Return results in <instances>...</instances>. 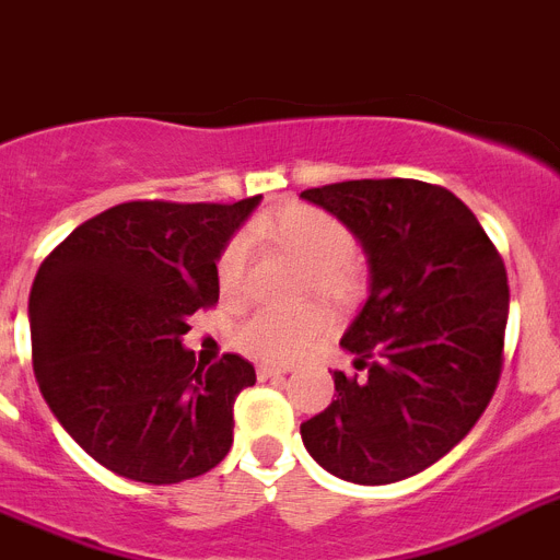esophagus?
<instances>
[{"label": "esophagus", "mask_w": 560, "mask_h": 560, "mask_svg": "<svg viewBox=\"0 0 560 560\" xmlns=\"http://www.w3.org/2000/svg\"><path fill=\"white\" fill-rule=\"evenodd\" d=\"M258 378H261V382H267V378H281V375L288 373V370H281V368H270V364H258Z\"/></svg>", "instance_id": "34e87169"}]
</instances>
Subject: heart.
<instances>
[{
	"label": "heart",
	"mask_w": 560,
	"mask_h": 560,
	"mask_svg": "<svg viewBox=\"0 0 560 560\" xmlns=\"http://www.w3.org/2000/svg\"><path fill=\"white\" fill-rule=\"evenodd\" d=\"M253 236L265 238L307 267L310 288L324 299L345 302L359 290L352 238L332 215L295 205L258 222ZM247 261H250V244L244 236H236L215 261V279L224 299H236L242 293ZM324 330H327V316L318 307H299L288 313L258 310L236 327V345L256 359L288 361L307 350Z\"/></svg>",
	"instance_id": "1"
}]
</instances>
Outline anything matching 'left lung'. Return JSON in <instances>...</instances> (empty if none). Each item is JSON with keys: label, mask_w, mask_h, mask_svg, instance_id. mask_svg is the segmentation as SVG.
Here are the masks:
<instances>
[{"label": "left lung", "mask_w": 560, "mask_h": 560, "mask_svg": "<svg viewBox=\"0 0 560 560\" xmlns=\"http://www.w3.org/2000/svg\"><path fill=\"white\" fill-rule=\"evenodd\" d=\"M302 199L336 215L370 265V295L341 336L361 378L302 424L307 453L352 483L410 478L450 453L501 375L510 288L472 210L416 178H359Z\"/></svg>", "instance_id": "8db88e82"}]
</instances>
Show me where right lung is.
<instances>
[{
	"mask_svg": "<svg viewBox=\"0 0 560 560\" xmlns=\"http://www.w3.org/2000/svg\"><path fill=\"white\" fill-rule=\"evenodd\" d=\"M258 201L116 205L42 261L33 373L56 421L116 476L178 483L233 447V404L256 370L233 352L201 368L182 338L219 302L215 261Z\"/></svg>",
	"mask_w": 560,
	"mask_h": 560,
	"instance_id": "right-lung-1",
	"label": "right lung"
}]
</instances>
